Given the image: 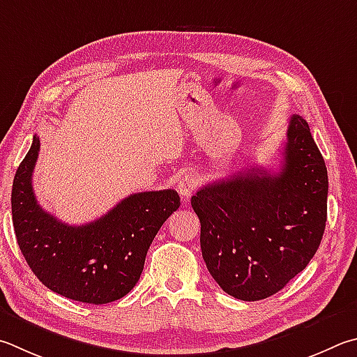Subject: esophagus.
<instances>
[{"mask_svg":"<svg viewBox=\"0 0 357 357\" xmlns=\"http://www.w3.org/2000/svg\"><path fill=\"white\" fill-rule=\"evenodd\" d=\"M197 185H198V183H197V179L192 176V174H184L183 178L179 179V183H178V192L181 193V197H183V199H189L190 197H192V193L195 192V189H197Z\"/></svg>","mask_w":357,"mask_h":357,"instance_id":"1","label":"esophagus"}]
</instances>
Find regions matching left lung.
I'll return each instance as SVG.
<instances>
[{
    "instance_id": "obj_1",
    "label": "left lung",
    "mask_w": 357,
    "mask_h": 357,
    "mask_svg": "<svg viewBox=\"0 0 357 357\" xmlns=\"http://www.w3.org/2000/svg\"><path fill=\"white\" fill-rule=\"evenodd\" d=\"M282 167L213 181L192 197L206 267L243 301L275 295L306 268L326 226L328 172L307 121L291 115Z\"/></svg>"
}]
</instances>
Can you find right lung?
I'll list each match as a JSON object with an SVG mask.
<instances>
[{
    "instance_id": "obj_1",
    "label": "right lung",
    "mask_w": 357,
    "mask_h": 357,
    "mask_svg": "<svg viewBox=\"0 0 357 357\" xmlns=\"http://www.w3.org/2000/svg\"><path fill=\"white\" fill-rule=\"evenodd\" d=\"M38 150L34 135L12 185V222L26 262L43 286L70 300H120L137 284L160 226L181 206L178 192L132 193L95 222L71 226L37 203L32 172Z\"/></svg>"
}]
</instances>
